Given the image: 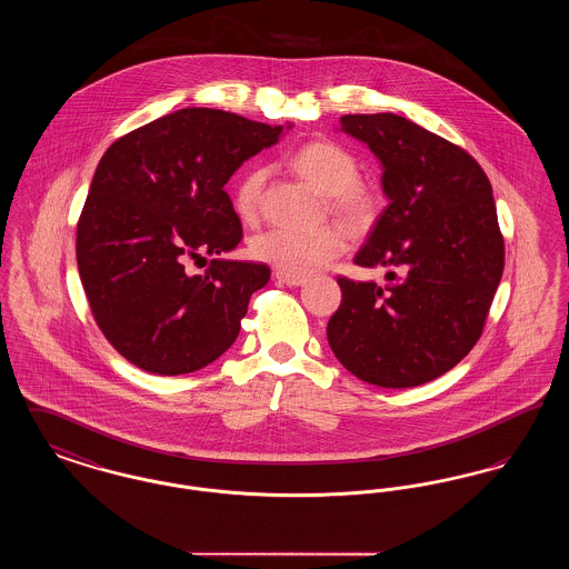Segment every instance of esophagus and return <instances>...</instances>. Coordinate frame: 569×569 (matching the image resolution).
<instances>
[{"mask_svg": "<svg viewBox=\"0 0 569 569\" xmlns=\"http://www.w3.org/2000/svg\"><path fill=\"white\" fill-rule=\"evenodd\" d=\"M277 279L281 281V283H286V286H302V283H307V277H298V274H286V272H277Z\"/></svg>", "mask_w": 569, "mask_h": 569, "instance_id": "1", "label": "esophagus"}]
</instances>
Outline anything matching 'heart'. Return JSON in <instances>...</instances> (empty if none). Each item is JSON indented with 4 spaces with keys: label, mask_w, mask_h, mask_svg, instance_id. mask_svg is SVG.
I'll list each match as a JSON object with an SVG mask.
<instances>
[{
    "label": "heart",
    "mask_w": 569,
    "mask_h": 569,
    "mask_svg": "<svg viewBox=\"0 0 569 569\" xmlns=\"http://www.w3.org/2000/svg\"><path fill=\"white\" fill-rule=\"evenodd\" d=\"M292 166L328 193L332 213L353 230L367 228L376 211L378 200L360 179V166L352 151L332 140H311L297 149ZM267 183L264 168L247 170L234 190V211L244 223H253L262 213V193ZM348 247L346 232L339 226H325L313 230L302 228H272L251 241V256L272 269L286 274H311L320 271L330 260L339 258Z\"/></svg>",
    "instance_id": "1"
}]
</instances>
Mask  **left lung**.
<instances>
[{"label":"left lung","instance_id":"1","mask_svg":"<svg viewBox=\"0 0 569 569\" xmlns=\"http://www.w3.org/2000/svg\"><path fill=\"white\" fill-rule=\"evenodd\" d=\"M341 130L383 166L390 204L358 267H388V283L339 277L341 305L326 326L330 350L356 378L411 388L443 376L482 337L503 274L487 172L462 147L392 112L343 114Z\"/></svg>","mask_w":569,"mask_h":569}]
</instances>
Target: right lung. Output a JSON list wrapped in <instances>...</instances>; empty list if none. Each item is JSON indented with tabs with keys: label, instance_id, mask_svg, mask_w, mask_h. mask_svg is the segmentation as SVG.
Here are the masks:
<instances>
[{
	"label": "right lung",
	"instance_id": "1",
	"mask_svg": "<svg viewBox=\"0 0 569 569\" xmlns=\"http://www.w3.org/2000/svg\"><path fill=\"white\" fill-rule=\"evenodd\" d=\"M283 128L216 109H181L117 138L96 168L77 223V262L96 325L138 369L183 376L239 337L262 262L223 253L243 226L223 186Z\"/></svg>",
	"mask_w": 569,
	"mask_h": 569
}]
</instances>
